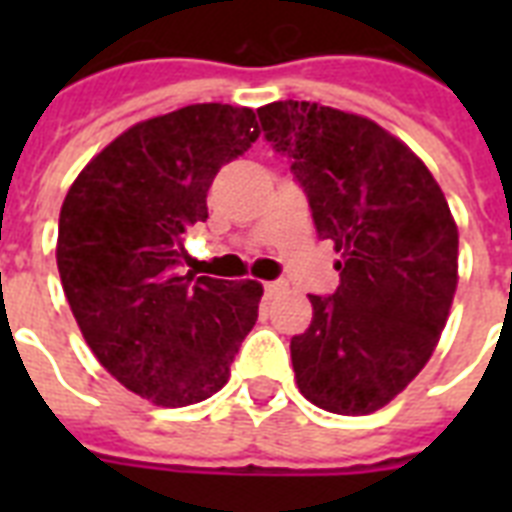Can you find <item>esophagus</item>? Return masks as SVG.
<instances>
[{
	"instance_id": "obj_1",
	"label": "esophagus",
	"mask_w": 512,
	"mask_h": 512,
	"mask_svg": "<svg viewBox=\"0 0 512 512\" xmlns=\"http://www.w3.org/2000/svg\"><path fill=\"white\" fill-rule=\"evenodd\" d=\"M265 297H276L287 289V281H265Z\"/></svg>"
}]
</instances>
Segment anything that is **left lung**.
<instances>
[{
	"label": "left lung",
	"instance_id": "1",
	"mask_svg": "<svg viewBox=\"0 0 512 512\" xmlns=\"http://www.w3.org/2000/svg\"><path fill=\"white\" fill-rule=\"evenodd\" d=\"M273 151L342 255L340 287L308 295L292 337L297 388L335 414H372L428 364L457 289V225L428 167L364 116L308 100L257 108Z\"/></svg>",
	"mask_w": 512,
	"mask_h": 512
}]
</instances>
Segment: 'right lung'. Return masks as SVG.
I'll return each instance as SVG.
<instances>
[{
    "mask_svg": "<svg viewBox=\"0 0 512 512\" xmlns=\"http://www.w3.org/2000/svg\"><path fill=\"white\" fill-rule=\"evenodd\" d=\"M255 111L185 106L119 135L68 188L63 292L98 361L132 393L188 406L223 388L263 287L180 273L183 233L207 220L220 167L257 140Z\"/></svg>",
    "mask_w": 512,
    "mask_h": 512,
    "instance_id": "1",
    "label": "right lung"
}]
</instances>
